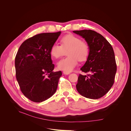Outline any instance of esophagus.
I'll return each instance as SVG.
<instances>
[{
  "mask_svg": "<svg viewBox=\"0 0 131 131\" xmlns=\"http://www.w3.org/2000/svg\"><path fill=\"white\" fill-rule=\"evenodd\" d=\"M70 73V72H66V71H64L63 72V74H64V75H68Z\"/></svg>",
  "mask_w": 131,
  "mask_h": 131,
  "instance_id": "esophagus-1",
  "label": "esophagus"
}]
</instances>
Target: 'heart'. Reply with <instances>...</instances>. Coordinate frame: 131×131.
<instances>
[{"instance_id":"1","label":"heart","mask_w":131,"mask_h":131,"mask_svg":"<svg viewBox=\"0 0 131 131\" xmlns=\"http://www.w3.org/2000/svg\"><path fill=\"white\" fill-rule=\"evenodd\" d=\"M62 45L54 43L50 49V54L54 58H58L68 51V57L59 61L57 63L59 69L70 72L78 63L86 61L90 53V47L88 43L73 34H68L61 39Z\"/></svg>"}]
</instances>
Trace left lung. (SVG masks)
Wrapping results in <instances>:
<instances>
[{
    "label": "left lung",
    "mask_w": 131,
    "mask_h": 131,
    "mask_svg": "<svg viewBox=\"0 0 131 131\" xmlns=\"http://www.w3.org/2000/svg\"><path fill=\"white\" fill-rule=\"evenodd\" d=\"M73 33L84 38L90 47V53L76 85L81 96L90 99L100 98L108 92L114 84L116 64L113 47L106 39L92 30H74Z\"/></svg>",
    "instance_id": "8db88e82"
}]
</instances>
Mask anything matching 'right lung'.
I'll use <instances>...</instances> for the list:
<instances>
[{
    "instance_id": "right-lung-1",
    "label": "right lung",
    "mask_w": 131,
    "mask_h": 131,
    "mask_svg": "<svg viewBox=\"0 0 131 131\" xmlns=\"http://www.w3.org/2000/svg\"><path fill=\"white\" fill-rule=\"evenodd\" d=\"M61 31L35 35L23 42L15 57L17 81L23 94L34 102H42L56 92L61 71L53 72L51 47Z\"/></svg>"
}]
</instances>
